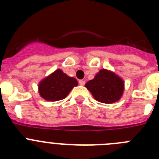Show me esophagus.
Wrapping results in <instances>:
<instances>
[{"instance_id":"obj_1","label":"esophagus","mask_w":159,"mask_h":159,"mask_svg":"<svg viewBox=\"0 0 159 159\" xmlns=\"http://www.w3.org/2000/svg\"><path fill=\"white\" fill-rule=\"evenodd\" d=\"M79 84H80V85H81V86H84V84H85V81L81 80L79 81Z\"/></svg>"}]
</instances>
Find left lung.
Here are the masks:
<instances>
[{"mask_svg": "<svg viewBox=\"0 0 159 159\" xmlns=\"http://www.w3.org/2000/svg\"><path fill=\"white\" fill-rule=\"evenodd\" d=\"M85 87L95 100L102 103H113L121 99L124 92V81L113 71L101 69Z\"/></svg>", "mask_w": 159, "mask_h": 159, "instance_id": "obj_1", "label": "left lung"}]
</instances>
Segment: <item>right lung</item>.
Wrapping results in <instances>:
<instances>
[{
    "label": "right lung",
    "instance_id": "add662e5",
    "mask_svg": "<svg viewBox=\"0 0 159 159\" xmlns=\"http://www.w3.org/2000/svg\"><path fill=\"white\" fill-rule=\"evenodd\" d=\"M77 85L76 79L68 76L61 69H57L39 83L38 91L43 99L55 102L65 99Z\"/></svg>",
    "mask_w": 159,
    "mask_h": 159
}]
</instances>
